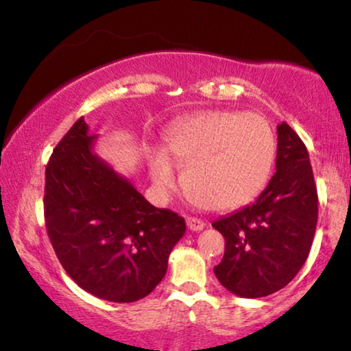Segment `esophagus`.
Returning <instances> with one entry per match:
<instances>
[{
    "mask_svg": "<svg viewBox=\"0 0 351 351\" xmlns=\"http://www.w3.org/2000/svg\"><path fill=\"white\" fill-rule=\"evenodd\" d=\"M186 224L188 229H191V231H203L204 226H206V223L203 219H198V217H188Z\"/></svg>",
    "mask_w": 351,
    "mask_h": 351,
    "instance_id": "obj_1",
    "label": "esophagus"
}]
</instances>
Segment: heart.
<instances>
[{
  "label": "heart",
  "mask_w": 351,
  "mask_h": 351,
  "mask_svg": "<svg viewBox=\"0 0 351 351\" xmlns=\"http://www.w3.org/2000/svg\"><path fill=\"white\" fill-rule=\"evenodd\" d=\"M276 135L263 115L206 110L168 134L167 152L148 155V170L160 199L178 186L184 167L188 196L216 211L244 206L263 191L276 160Z\"/></svg>",
  "instance_id": "1"
}]
</instances>
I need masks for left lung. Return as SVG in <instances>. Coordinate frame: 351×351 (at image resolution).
<instances>
[{"instance_id":"1","label":"left lung","mask_w":351,"mask_h":351,"mask_svg":"<svg viewBox=\"0 0 351 351\" xmlns=\"http://www.w3.org/2000/svg\"><path fill=\"white\" fill-rule=\"evenodd\" d=\"M318 217L317 186L300 136L277 125L276 173L252 204L213 223L226 239L215 267L237 297L259 299L280 291L307 261Z\"/></svg>"}]
</instances>
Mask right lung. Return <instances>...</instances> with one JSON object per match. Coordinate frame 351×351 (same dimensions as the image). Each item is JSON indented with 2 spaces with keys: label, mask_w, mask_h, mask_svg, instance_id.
Instances as JSON below:
<instances>
[{
  "label": "right lung",
  "mask_w": 351,
  "mask_h": 351,
  "mask_svg": "<svg viewBox=\"0 0 351 351\" xmlns=\"http://www.w3.org/2000/svg\"><path fill=\"white\" fill-rule=\"evenodd\" d=\"M95 140L80 117L52 152L44 188L46 229L59 263L80 289L128 304L162 282L186 224L148 203L100 158Z\"/></svg>",
  "instance_id": "right-lung-1"
}]
</instances>
